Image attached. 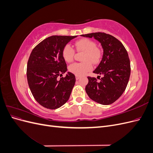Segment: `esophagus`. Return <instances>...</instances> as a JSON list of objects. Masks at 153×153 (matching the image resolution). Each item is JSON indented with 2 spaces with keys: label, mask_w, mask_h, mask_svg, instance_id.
Segmentation results:
<instances>
[{
  "label": "esophagus",
  "mask_w": 153,
  "mask_h": 153,
  "mask_svg": "<svg viewBox=\"0 0 153 153\" xmlns=\"http://www.w3.org/2000/svg\"><path fill=\"white\" fill-rule=\"evenodd\" d=\"M80 76H78V75H76V80H79V79H80Z\"/></svg>",
  "instance_id": "34e87169"
}]
</instances>
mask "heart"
<instances>
[{
    "label": "heart",
    "mask_w": 153,
    "mask_h": 153,
    "mask_svg": "<svg viewBox=\"0 0 153 153\" xmlns=\"http://www.w3.org/2000/svg\"><path fill=\"white\" fill-rule=\"evenodd\" d=\"M75 47L78 52H84L82 62H76L69 66V71L78 76H82L90 71L92 69L93 64L98 63L101 59V53L99 48L96 47L94 41L87 38H82L76 41ZM75 50L69 45H66L62 50V57L64 61L71 62L73 60Z\"/></svg>",
    "instance_id": "b5f03b06"
}]
</instances>
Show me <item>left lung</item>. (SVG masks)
Instances as JSON below:
<instances>
[{
	"label": "left lung",
	"mask_w": 153,
	"mask_h": 153,
	"mask_svg": "<svg viewBox=\"0 0 153 153\" xmlns=\"http://www.w3.org/2000/svg\"><path fill=\"white\" fill-rule=\"evenodd\" d=\"M81 36L98 41L103 50L102 59L93 71L103 76L99 82L96 78L87 77V94L100 104H112L124 92L130 76V61L127 51L117 39L105 32Z\"/></svg>",
	"instance_id": "obj_1"
}]
</instances>
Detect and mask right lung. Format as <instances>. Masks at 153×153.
Here are the masks:
<instances>
[{
  "label": "right lung",
  "mask_w": 153,
  "mask_h": 153,
  "mask_svg": "<svg viewBox=\"0 0 153 153\" xmlns=\"http://www.w3.org/2000/svg\"><path fill=\"white\" fill-rule=\"evenodd\" d=\"M76 36H52L32 50L27 68L29 86L34 98L43 107L57 109L65 104L75 85V76L67 71L64 47Z\"/></svg>",
  "instance_id": "obj_1"
}]
</instances>
